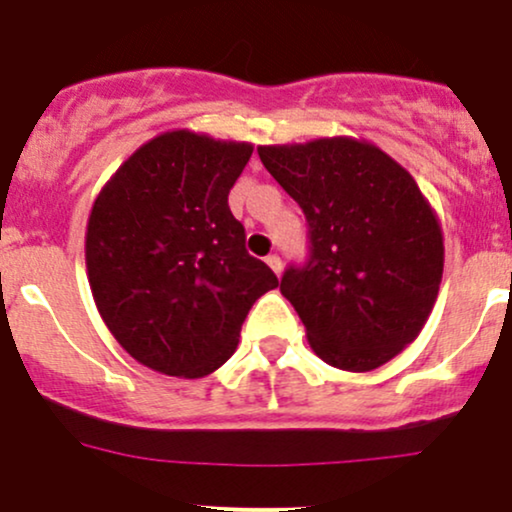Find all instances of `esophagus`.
Wrapping results in <instances>:
<instances>
[{
  "mask_svg": "<svg viewBox=\"0 0 512 512\" xmlns=\"http://www.w3.org/2000/svg\"><path fill=\"white\" fill-rule=\"evenodd\" d=\"M265 262H267V265H270V270L275 272L277 277L282 275V260H280V257H277V255H267Z\"/></svg>",
  "mask_w": 512,
  "mask_h": 512,
  "instance_id": "obj_1",
  "label": "esophagus"
}]
</instances>
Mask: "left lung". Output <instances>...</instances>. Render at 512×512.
I'll return each mask as SVG.
<instances>
[{
  "mask_svg": "<svg viewBox=\"0 0 512 512\" xmlns=\"http://www.w3.org/2000/svg\"><path fill=\"white\" fill-rule=\"evenodd\" d=\"M309 223V260L289 267L292 302L319 359L371 371L426 324L443 277V232L404 165L349 136L257 146Z\"/></svg>",
  "mask_w": 512,
  "mask_h": 512,
  "instance_id": "left-lung-1",
  "label": "left lung"
}]
</instances>
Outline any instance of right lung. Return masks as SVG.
Masks as SVG:
<instances>
[{
	"mask_svg": "<svg viewBox=\"0 0 512 512\" xmlns=\"http://www.w3.org/2000/svg\"><path fill=\"white\" fill-rule=\"evenodd\" d=\"M252 143L165 131L101 188L86 225L98 314L136 361L200 379L237 349L252 304L280 285L245 250L227 195Z\"/></svg>",
	"mask_w": 512,
	"mask_h": 512,
	"instance_id": "obj_1",
	"label": "right lung"
}]
</instances>
